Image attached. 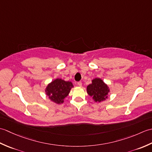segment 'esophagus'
Listing matches in <instances>:
<instances>
[{
  "label": "esophagus",
  "mask_w": 152,
  "mask_h": 152,
  "mask_svg": "<svg viewBox=\"0 0 152 152\" xmlns=\"http://www.w3.org/2000/svg\"><path fill=\"white\" fill-rule=\"evenodd\" d=\"M77 84H78V86L80 87H82V83L81 82H78V83H77Z\"/></svg>",
  "instance_id": "obj_1"
}]
</instances>
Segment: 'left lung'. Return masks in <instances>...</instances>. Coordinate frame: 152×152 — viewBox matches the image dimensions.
<instances>
[{"label":"left lung","instance_id":"1","mask_svg":"<svg viewBox=\"0 0 152 152\" xmlns=\"http://www.w3.org/2000/svg\"><path fill=\"white\" fill-rule=\"evenodd\" d=\"M87 92L95 102H101L108 98L110 89L101 78H96L93 79L91 84L87 87Z\"/></svg>","mask_w":152,"mask_h":152}]
</instances>
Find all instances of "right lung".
Returning <instances> with one entry per match:
<instances>
[{"label": "right lung", "mask_w": 152, "mask_h": 152, "mask_svg": "<svg viewBox=\"0 0 152 152\" xmlns=\"http://www.w3.org/2000/svg\"><path fill=\"white\" fill-rule=\"evenodd\" d=\"M73 87L71 82L57 78L48 85L45 92L51 101L59 104L63 103L64 99L69 94Z\"/></svg>", "instance_id": "right-lung-1"}]
</instances>
